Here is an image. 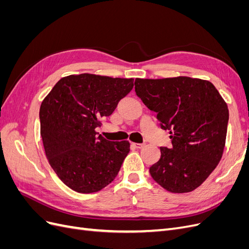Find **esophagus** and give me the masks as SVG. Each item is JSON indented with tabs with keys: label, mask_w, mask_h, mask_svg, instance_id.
Here are the masks:
<instances>
[{
	"label": "esophagus",
	"mask_w": 249,
	"mask_h": 249,
	"mask_svg": "<svg viewBox=\"0 0 249 249\" xmlns=\"http://www.w3.org/2000/svg\"><path fill=\"white\" fill-rule=\"evenodd\" d=\"M132 145L135 148H142L143 146H144V144H143V143H132Z\"/></svg>",
	"instance_id": "34e87169"
}]
</instances>
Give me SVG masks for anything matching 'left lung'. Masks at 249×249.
I'll list each match as a JSON object with an SVG mask.
<instances>
[{"label":"left lung","mask_w":249,"mask_h":249,"mask_svg":"<svg viewBox=\"0 0 249 249\" xmlns=\"http://www.w3.org/2000/svg\"><path fill=\"white\" fill-rule=\"evenodd\" d=\"M135 91L169 131L170 148L160 147V160L149 173L164 189H196L219 163L227 138L229 109L209 81L178 77L136 79Z\"/></svg>","instance_id":"1"}]
</instances>
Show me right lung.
<instances>
[{"instance_id": "right-lung-1", "label": "right lung", "mask_w": 249, "mask_h": 249, "mask_svg": "<svg viewBox=\"0 0 249 249\" xmlns=\"http://www.w3.org/2000/svg\"><path fill=\"white\" fill-rule=\"evenodd\" d=\"M134 79L82 73L58 81L39 111L40 135L50 165L71 189L93 193L118 175L130 142H113L95 132L129 94Z\"/></svg>"}]
</instances>
